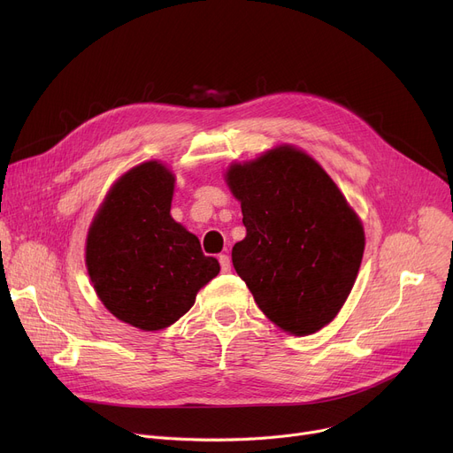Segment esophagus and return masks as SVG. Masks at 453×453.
Instances as JSON below:
<instances>
[{"label":"esophagus","instance_id":"1","mask_svg":"<svg viewBox=\"0 0 453 453\" xmlns=\"http://www.w3.org/2000/svg\"><path fill=\"white\" fill-rule=\"evenodd\" d=\"M219 260H220V268H222L224 273L231 272V258H229V255H220Z\"/></svg>","mask_w":453,"mask_h":453}]
</instances>
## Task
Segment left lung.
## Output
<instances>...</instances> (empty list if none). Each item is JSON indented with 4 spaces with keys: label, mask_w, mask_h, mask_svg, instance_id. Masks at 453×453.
Wrapping results in <instances>:
<instances>
[{
    "label": "left lung",
    "mask_w": 453,
    "mask_h": 453,
    "mask_svg": "<svg viewBox=\"0 0 453 453\" xmlns=\"http://www.w3.org/2000/svg\"><path fill=\"white\" fill-rule=\"evenodd\" d=\"M227 185L246 226L233 266L255 303L290 334L323 328L362 265L365 234L356 212L321 166L292 147L233 165Z\"/></svg>",
    "instance_id": "8db88e82"
}]
</instances>
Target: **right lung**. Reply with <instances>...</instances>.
Instances as JSON below:
<instances>
[{
  "label": "right lung",
  "instance_id": "obj_1",
  "mask_svg": "<svg viewBox=\"0 0 453 453\" xmlns=\"http://www.w3.org/2000/svg\"><path fill=\"white\" fill-rule=\"evenodd\" d=\"M173 190L171 171L142 163L117 180L88 233L95 292L117 319L141 330L178 321L220 272L196 234L173 220Z\"/></svg>",
  "mask_w": 453,
  "mask_h": 453
}]
</instances>
